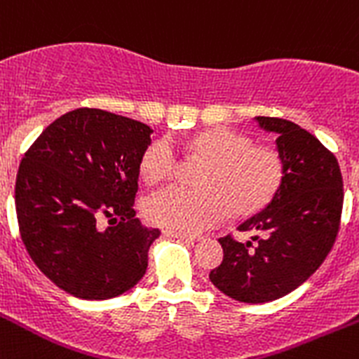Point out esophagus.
<instances>
[{
    "label": "esophagus",
    "mask_w": 359,
    "mask_h": 359,
    "mask_svg": "<svg viewBox=\"0 0 359 359\" xmlns=\"http://www.w3.org/2000/svg\"><path fill=\"white\" fill-rule=\"evenodd\" d=\"M164 236L166 237H173V239H179V241H182V243H187V244H193V243H196V237H191V236H186V233H175V232H170V230H166V232H164Z\"/></svg>",
    "instance_id": "esophagus-1"
}]
</instances>
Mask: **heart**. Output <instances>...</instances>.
Here are the masks:
<instances>
[{
  "label": "heart",
  "instance_id": "obj_1",
  "mask_svg": "<svg viewBox=\"0 0 359 359\" xmlns=\"http://www.w3.org/2000/svg\"><path fill=\"white\" fill-rule=\"evenodd\" d=\"M186 145L207 161L200 175L202 189L170 186L147 198L145 216L150 223L175 233L196 236L225 223L232 207L250 214L266 205L280 186L281 161L267 147H253L246 136L229 129L196 134ZM170 138H159L143 152V179L149 184L166 180L177 172L179 152Z\"/></svg>",
  "mask_w": 359,
  "mask_h": 359
}]
</instances>
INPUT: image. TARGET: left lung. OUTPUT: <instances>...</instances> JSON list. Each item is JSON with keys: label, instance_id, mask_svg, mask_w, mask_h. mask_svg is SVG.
Here are the masks:
<instances>
[{"label": "left lung", "instance_id": "obj_1", "mask_svg": "<svg viewBox=\"0 0 359 359\" xmlns=\"http://www.w3.org/2000/svg\"><path fill=\"white\" fill-rule=\"evenodd\" d=\"M276 136L280 186L267 205L237 230L254 241L221 237L223 262L210 271L217 290L241 303H269L292 292L327 257L340 226L344 184L338 161L297 123L255 116Z\"/></svg>", "mask_w": 359, "mask_h": 359}]
</instances>
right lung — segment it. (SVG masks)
Here are the masks:
<instances>
[{
	"label": "right lung",
	"mask_w": 359,
	"mask_h": 359,
	"mask_svg": "<svg viewBox=\"0 0 359 359\" xmlns=\"http://www.w3.org/2000/svg\"><path fill=\"white\" fill-rule=\"evenodd\" d=\"M154 130L104 109L79 108L42 130L19 164L15 210L29 257L79 299L133 289L161 232L136 219L140 164ZM110 217L102 231L100 219Z\"/></svg>",
	"instance_id": "1"
}]
</instances>
